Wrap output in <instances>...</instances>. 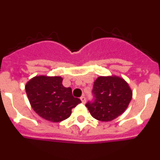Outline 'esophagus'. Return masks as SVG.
I'll return each instance as SVG.
<instances>
[{
    "mask_svg": "<svg viewBox=\"0 0 160 160\" xmlns=\"http://www.w3.org/2000/svg\"><path fill=\"white\" fill-rule=\"evenodd\" d=\"M80 99H81V101L82 102V103L86 102V98H85L84 96H82V97L80 98Z\"/></svg>",
    "mask_w": 160,
    "mask_h": 160,
    "instance_id": "obj_1",
    "label": "esophagus"
}]
</instances>
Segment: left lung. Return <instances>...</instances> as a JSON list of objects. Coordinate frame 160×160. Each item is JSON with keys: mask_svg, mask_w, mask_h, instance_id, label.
I'll return each mask as SVG.
<instances>
[{"mask_svg": "<svg viewBox=\"0 0 160 160\" xmlns=\"http://www.w3.org/2000/svg\"><path fill=\"white\" fill-rule=\"evenodd\" d=\"M94 100L86 107L90 114L102 122H110L127 110L132 98V90L122 78L100 76L94 82Z\"/></svg>", "mask_w": 160, "mask_h": 160, "instance_id": "obj_1", "label": "left lung"}]
</instances>
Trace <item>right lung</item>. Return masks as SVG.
<instances>
[{"instance_id":"obj_1","label":"right lung","mask_w":160,"mask_h":160,"mask_svg":"<svg viewBox=\"0 0 160 160\" xmlns=\"http://www.w3.org/2000/svg\"><path fill=\"white\" fill-rule=\"evenodd\" d=\"M59 76L40 75L25 85V91L32 110L44 119L59 122L70 116L73 107L81 100L72 95L70 87L62 85Z\"/></svg>"}]
</instances>
